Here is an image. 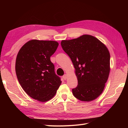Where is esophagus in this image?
Instances as JSON below:
<instances>
[{"instance_id": "obj_1", "label": "esophagus", "mask_w": 128, "mask_h": 128, "mask_svg": "<svg viewBox=\"0 0 128 128\" xmlns=\"http://www.w3.org/2000/svg\"><path fill=\"white\" fill-rule=\"evenodd\" d=\"M62 78H63L64 80H66V78H67V75L66 74L64 75L63 76H62Z\"/></svg>"}]
</instances>
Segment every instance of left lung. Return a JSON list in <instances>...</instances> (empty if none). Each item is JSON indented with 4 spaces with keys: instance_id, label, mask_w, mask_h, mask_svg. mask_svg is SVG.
Here are the masks:
<instances>
[{
    "instance_id": "1",
    "label": "left lung",
    "mask_w": 128,
    "mask_h": 128,
    "mask_svg": "<svg viewBox=\"0 0 128 128\" xmlns=\"http://www.w3.org/2000/svg\"><path fill=\"white\" fill-rule=\"evenodd\" d=\"M62 50L71 59L75 69L78 85L73 95L81 101L90 102L104 90L110 72V54L100 40L89 34L62 40Z\"/></svg>"
}]
</instances>
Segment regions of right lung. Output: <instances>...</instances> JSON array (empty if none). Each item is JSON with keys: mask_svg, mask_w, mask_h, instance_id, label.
Segmentation results:
<instances>
[{"mask_svg": "<svg viewBox=\"0 0 128 128\" xmlns=\"http://www.w3.org/2000/svg\"><path fill=\"white\" fill-rule=\"evenodd\" d=\"M58 45L54 40H32L21 48L16 57L19 83L29 96L40 102L52 98L62 83L50 60Z\"/></svg>", "mask_w": 128, "mask_h": 128, "instance_id": "obj_1", "label": "right lung"}]
</instances>
